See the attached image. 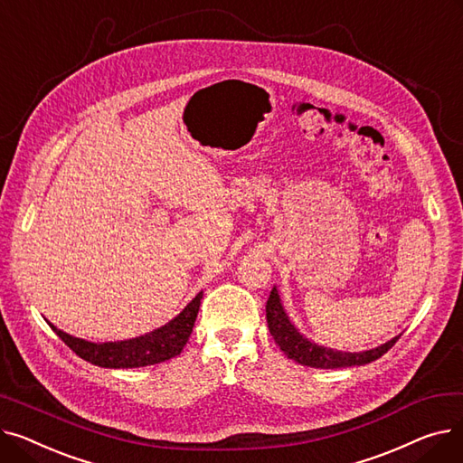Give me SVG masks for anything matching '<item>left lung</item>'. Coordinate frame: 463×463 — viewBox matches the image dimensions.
<instances>
[{
	"instance_id": "obj_1",
	"label": "left lung",
	"mask_w": 463,
	"mask_h": 463,
	"mask_svg": "<svg viewBox=\"0 0 463 463\" xmlns=\"http://www.w3.org/2000/svg\"><path fill=\"white\" fill-rule=\"evenodd\" d=\"M266 323H269L270 334L276 339V344L290 360L302 364V366L321 368V370L364 366V364H370V362L381 358L388 349H391L398 342L402 335L400 334V335L392 337L391 342H386L375 349L358 351V353L337 351V349L319 345V344L311 342L309 337H306L293 323H290L276 287L272 288L269 302H266Z\"/></svg>"
}]
</instances>
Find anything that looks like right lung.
Wrapping results in <instances>:
<instances>
[{
  "instance_id": "right-lung-1",
  "label": "right lung",
  "mask_w": 463,
  "mask_h": 463,
  "mask_svg": "<svg viewBox=\"0 0 463 463\" xmlns=\"http://www.w3.org/2000/svg\"><path fill=\"white\" fill-rule=\"evenodd\" d=\"M201 300H203V290L165 326H159L138 337L124 339V342L93 344V342H88V339L75 337L56 328L52 323L48 325H51V328L61 337V342L69 349L75 351L86 362L95 364V366L112 368V370L144 368V366H154V364L175 358L182 353L193 332L194 321H197Z\"/></svg>"
}]
</instances>
